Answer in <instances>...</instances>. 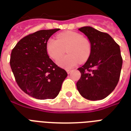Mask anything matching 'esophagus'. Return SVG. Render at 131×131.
Listing matches in <instances>:
<instances>
[{
	"label": "esophagus",
	"mask_w": 131,
	"mask_h": 131,
	"mask_svg": "<svg viewBox=\"0 0 131 131\" xmlns=\"http://www.w3.org/2000/svg\"><path fill=\"white\" fill-rule=\"evenodd\" d=\"M66 71H67V72L68 74H69L71 72V70H70V69H67V70H66Z\"/></svg>",
	"instance_id": "esophagus-1"
}]
</instances>
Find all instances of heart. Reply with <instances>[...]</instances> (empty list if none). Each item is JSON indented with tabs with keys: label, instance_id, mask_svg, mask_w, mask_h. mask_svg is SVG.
Segmentation results:
<instances>
[{
	"label": "heart",
	"instance_id": "obj_1",
	"mask_svg": "<svg viewBox=\"0 0 131 131\" xmlns=\"http://www.w3.org/2000/svg\"><path fill=\"white\" fill-rule=\"evenodd\" d=\"M67 49L68 54L61 58ZM46 50L52 59L58 60L57 64L64 69H70L85 62L91 53V44L87 38L74 31L58 34L56 40L49 39L46 43Z\"/></svg>",
	"mask_w": 131,
	"mask_h": 131
}]
</instances>
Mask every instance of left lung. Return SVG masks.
<instances>
[{
	"mask_svg": "<svg viewBox=\"0 0 131 131\" xmlns=\"http://www.w3.org/2000/svg\"><path fill=\"white\" fill-rule=\"evenodd\" d=\"M79 30L88 38L91 53L86 63L78 68L81 78L77 88L86 99H103L115 89L120 80L122 65L120 46L106 32L90 26Z\"/></svg>",
	"mask_w": 131,
	"mask_h": 131,
	"instance_id": "left-lung-1",
	"label": "left lung"
}]
</instances>
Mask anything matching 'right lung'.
I'll return each instance as SVG.
<instances>
[{
	"label": "right lung",
	"instance_id": "add662e5",
	"mask_svg": "<svg viewBox=\"0 0 131 131\" xmlns=\"http://www.w3.org/2000/svg\"><path fill=\"white\" fill-rule=\"evenodd\" d=\"M59 28L29 34L12 49L10 65L22 91L37 99H54L60 91L67 73L58 67L46 50V43Z\"/></svg>",
	"mask_w": 131,
	"mask_h": 131
}]
</instances>
